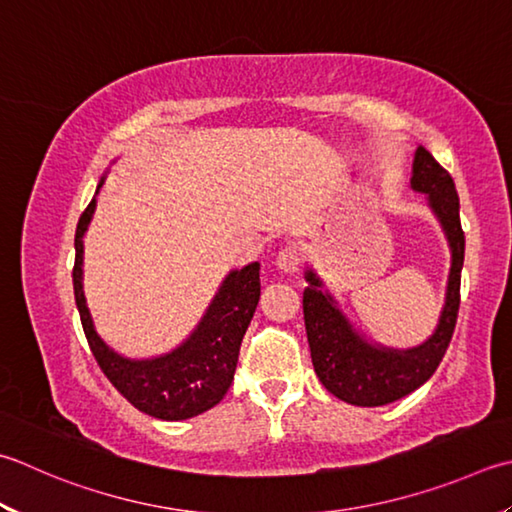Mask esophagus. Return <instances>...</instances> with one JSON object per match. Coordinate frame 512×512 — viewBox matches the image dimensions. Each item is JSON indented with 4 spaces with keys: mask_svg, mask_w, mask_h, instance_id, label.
Returning a JSON list of instances; mask_svg holds the SVG:
<instances>
[{
    "mask_svg": "<svg viewBox=\"0 0 512 512\" xmlns=\"http://www.w3.org/2000/svg\"><path fill=\"white\" fill-rule=\"evenodd\" d=\"M275 264L279 270H284V273H295V270L302 266V253H299V248L295 244H286L279 248Z\"/></svg>",
    "mask_w": 512,
    "mask_h": 512,
    "instance_id": "esophagus-1",
    "label": "esophagus"
}]
</instances>
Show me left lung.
Masks as SVG:
<instances>
[{
	"label": "left lung",
	"mask_w": 512,
	"mask_h": 512,
	"mask_svg": "<svg viewBox=\"0 0 512 512\" xmlns=\"http://www.w3.org/2000/svg\"><path fill=\"white\" fill-rule=\"evenodd\" d=\"M410 186L428 195V204L442 222L453 250L444 313L439 317L435 335L424 346L397 353V350L366 344L335 308L333 297L319 290L322 282L310 270L306 273L304 322L315 373L330 393L355 406H386L428 382L444 359L457 324L466 239L459 222L455 182L448 170L426 148L419 146Z\"/></svg>",
	"instance_id": "obj_1"
}]
</instances>
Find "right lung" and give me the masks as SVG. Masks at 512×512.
I'll list each match as a JSON object with an SVG mask.
<instances>
[{"mask_svg":"<svg viewBox=\"0 0 512 512\" xmlns=\"http://www.w3.org/2000/svg\"><path fill=\"white\" fill-rule=\"evenodd\" d=\"M93 210L95 199H90L77 222L73 288L88 346L93 350L99 368L130 404L150 417L177 422V419L206 413L222 402L233 384L239 346H242L246 328L255 315L259 295H262L259 264H248L226 277L202 324L197 326L186 344L170 355L133 362V359L117 355L99 339L86 308L82 290V237L90 217H93Z\"/></svg>","mask_w":512,"mask_h":512,"instance_id":"1","label":"right lung"}]
</instances>
